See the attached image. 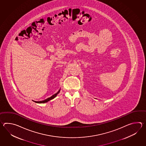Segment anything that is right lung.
I'll use <instances>...</instances> for the list:
<instances>
[{"instance_id": "obj_1", "label": "right lung", "mask_w": 146, "mask_h": 146, "mask_svg": "<svg viewBox=\"0 0 146 146\" xmlns=\"http://www.w3.org/2000/svg\"><path fill=\"white\" fill-rule=\"evenodd\" d=\"M60 90L57 92V93H55V94H54V95H53L52 96H50V98H47L45 100H43V101H34L35 103H46L48 101H49L50 100H51L53 99H54L56 96H57V95L59 93V92H60Z\"/></svg>"}]
</instances>
